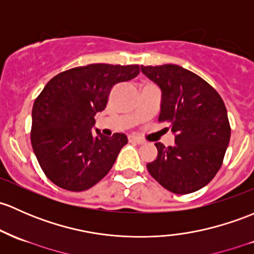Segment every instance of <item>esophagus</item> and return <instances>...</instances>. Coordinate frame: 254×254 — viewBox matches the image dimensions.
Wrapping results in <instances>:
<instances>
[{
	"label": "esophagus",
	"mask_w": 254,
	"mask_h": 254,
	"mask_svg": "<svg viewBox=\"0 0 254 254\" xmlns=\"http://www.w3.org/2000/svg\"><path fill=\"white\" fill-rule=\"evenodd\" d=\"M129 141H130V142H136V143H138V145H141V143L145 142V141H143L142 138L137 137V136H129Z\"/></svg>",
	"instance_id": "34e87169"
}]
</instances>
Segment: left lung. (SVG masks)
I'll list each match as a JSON object with an SVG mask.
<instances>
[{
  "label": "left lung",
  "mask_w": 254,
  "mask_h": 254,
  "mask_svg": "<svg viewBox=\"0 0 254 254\" xmlns=\"http://www.w3.org/2000/svg\"><path fill=\"white\" fill-rule=\"evenodd\" d=\"M162 91L158 120L175 143H154L158 154L147 169L164 189L186 194L204 188L223 164L230 141L228 112L220 95L201 76L176 64L141 65Z\"/></svg>",
  "instance_id": "obj_1"
}]
</instances>
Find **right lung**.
Segmentation results:
<instances>
[{
  "instance_id": "obj_1",
  "label": "right lung",
  "mask_w": 254,
  "mask_h": 254,
  "mask_svg": "<svg viewBox=\"0 0 254 254\" xmlns=\"http://www.w3.org/2000/svg\"><path fill=\"white\" fill-rule=\"evenodd\" d=\"M140 73L137 64H89L52 78L33 107L31 145L47 178L68 191L89 190L113 167L127 143L124 134L107 137L95 116L108 102L112 87Z\"/></svg>"
}]
</instances>
